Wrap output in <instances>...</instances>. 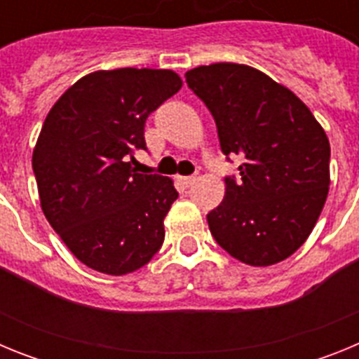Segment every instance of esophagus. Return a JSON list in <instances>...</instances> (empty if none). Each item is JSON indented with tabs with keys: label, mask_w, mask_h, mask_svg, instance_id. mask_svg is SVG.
Segmentation results:
<instances>
[{
	"label": "esophagus",
	"mask_w": 359,
	"mask_h": 359,
	"mask_svg": "<svg viewBox=\"0 0 359 359\" xmlns=\"http://www.w3.org/2000/svg\"><path fill=\"white\" fill-rule=\"evenodd\" d=\"M177 182L182 183L183 187H187V189H189V187L196 182V176H177Z\"/></svg>",
	"instance_id": "34e87169"
}]
</instances>
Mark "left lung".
I'll return each instance as SVG.
<instances>
[{
	"instance_id": "obj_1",
	"label": "left lung",
	"mask_w": 359,
	"mask_h": 359,
	"mask_svg": "<svg viewBox=\"0 0 359 359\" xmlns=\"http://www.w3.org/2000/svg\"><path fill=\"white\" fill-rule=\"evenodd\" d=\"M207 104L224 154L243 158L241 180L207 215L212 236L244 264L293 255L315 228L329 194V138L286 86L246 65L215 62L185 73Z\"/></svg>"
}]
</instances>
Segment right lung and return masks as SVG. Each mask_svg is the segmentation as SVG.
<instances>
[{
  "label": "right lung",
  "instance_id": "obj_1",
  "mask_svg": "<svg viewBox=\"0 0 359 359\" xmlns=\"http://www.w3.org/2000/svg\"><path fill=\"white\" fill-rule=\"evenodd\" d=\"M182 86L172 69H98L68 88L44 120L32 156L41 208L95 271L133 273L163 244L174 182L133 163L145 149L147 116Z\"/></svg>",
  "mask_w": 359,
  "mask_h": 359
}]
</instances>
